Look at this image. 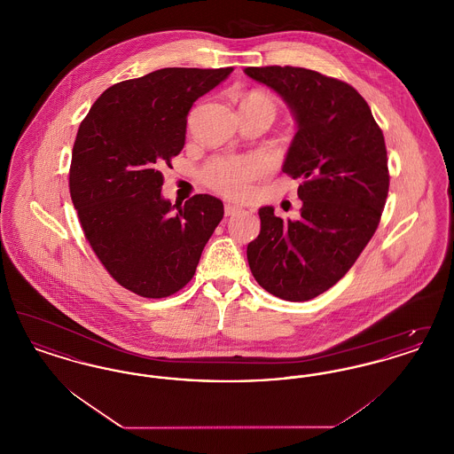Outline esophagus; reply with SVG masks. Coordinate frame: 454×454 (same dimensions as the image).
<instances>
[{"label":"esophagus","mask_w":454,"mask_h":454,"mask_svg":"<svg viewBox=\"0 0 454 454\" xmlns=\"http://www.w3.org/2000/svg\"><path fill=\"white\" fill-rule=\"evenodd\" d=\"M238 213H241V209L238 206H233V204L224 206V215L226 216H237Z\"/></svg>","instance_id":"obj_1"}]
</instances>
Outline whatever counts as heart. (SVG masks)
Here are the masks:
<instances>
[{"label":"heart","instance_id":"b5f03b06","mask_svg":"<svg viewBox=\"0 0 454 454\" xmlns=\"http://www.w3.org/2000/svg\"><path fill=\"white\" fill-rule=\"evenodd\" d=\"M241 107L265 108L276 115V98L265 91H252L245 97ZM267 172V161L257 156H228L211 160L204 170L202 180L217 192L228 197H243L248 194L252 182L259 180Z\"/></svg>","mask_w":454,"mask_h":454}]
</instances>
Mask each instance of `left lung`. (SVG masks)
Returning <instances> with one entry per match:
<instances>
[{
    "label": "left lung",
    "mask_w": 454,
    "mask_h": 454,
    "mask_svg": "<svg viewBox=\"0 0 454 454\" xmlns=\"http://www.w3.org/2000/svg\"><path fill=\"white\" fill-rule=\"evenodd\" d=\"M294 112L298 132L282 172L300 180V221L262 207L250 270L286 301H308L340 281L378 230L389 187L383 130L346 82L294 66L247 67Z\"/></svg>",
    "instance_id": "1"
}]
</instances>
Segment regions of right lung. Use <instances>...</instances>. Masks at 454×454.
I'll use <instances>...</instances> for the list:
<instances>
[{
  "label": "right lung",
  "instance_id": "add662e5",
  "mask_svg": "<svg viewBox=\"0 0 454 454\" xmlns=\"http://www.w3.org/2000/svg\"><path fill=\"white\" fill-rule=\"evenodd\" d=\"M231 71L163 67L115 83L80 124L69 167L73 206L106 270L137 296L180 291L223 219V202L207 194L172 211L161 170L185 145L192 104Z\"/></svg>",
  "mask_w": 454,
  "mask_h": 454
}]
</instances>
